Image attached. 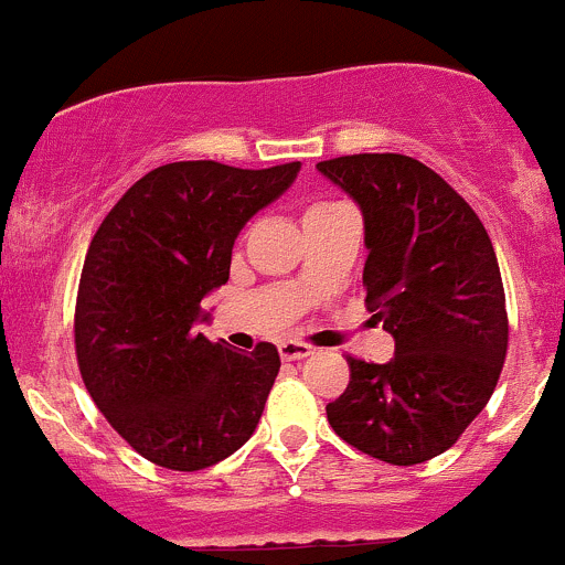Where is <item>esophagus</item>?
Returning <instances> with one entry per match:
<instances>
[{"instance_id": "34e87169", "label": "esophagus", "mask_w": 565, "mask_h": 565, "mask_svg": "<svg viewBox=\"0 0 565 565\" xmlns=\"http://www.w3.org/2000/svg\"><path fill=\"white\" fill-rule=\"evenodd\" d=\"M280 356L285 362H294V360H305V356L312 354V349L307 343H299V340H282L280 345Z\"/></svg>"}]
</instances>
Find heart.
Here are the masks:
<instances>
[{
  "label": "heart",
  "instance_id": "1",
  "mask_svg": "<svg viewBox=\"0 0 565 565\" xmlns=\"http://www.w3.org/2000/svg\"><path fill=\"white\" fill-rule=\"evenodd\" d=\"M332 209H340V203H316V205H310V209H307L305 220H310V216L323 214V211H332Z\"/></svg>",
  "mask_w": 565,
  "mask_h": 565
}]
</instances>
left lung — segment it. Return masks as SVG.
<instances>
[{"mask_svg": "<svg viewBox=\"0 0 565 565\" xmlns=\"http://www.w3.org/2000/svg\"><path fill=\"white\" fill-rule=\"evenodd\" d=\"M316 170L360 205L365 305L395 340L384 365L349 356L351 382L327 420L373 459L423 465L483 412L505 362L494 247L467 200L412 156H340Z\"/></svg>", "mask_w": 565, "mask_h": 565, "instance_id": "obj_1", "label": "left lung"}]
</instances>
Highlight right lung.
Segmentation results:
<instances>
[{
  "label": "right lung",
  "mask_w": 565,
  "mask_h": 565,
  "mask_svg": "<svg viewBox=\"0 0 565 565\" xmlns=\"http://www.w3.org/2000/svg\"><path fill=\"white\" fill-rule=\"evenodd\" d=\"M299 161L238 170L172 161L139 178L95 231L76 296V360L109 426L153 465L194 472L236 454L280 371L271 343L236 351L194 332L227 282L242 227Z\"/></svg>",
  "instance_id": "right-lung-1"
}]
</instances>
